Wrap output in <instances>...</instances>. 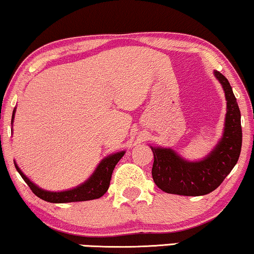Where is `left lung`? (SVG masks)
Instances as JSON below:
<instances>
[{
    "label": "left lung",
    "instance_id": "8db88e82",
    "mask_svg": "<svg viewBox=\"0 0 254 254\" xmlns=\"http://www.w3.org/2000/svg\"><path fill=\"white\" fill-rule=\"evenodd\" d=\"M214 75L224 88L227 111L224 134L213 151L202 160L189 161L173 149L151 146L154 154L153 180L166 193L198 196L213 192L239 159L243 142L239 106L226 77L217 70Z\"/></svg>",
    "mask_w": 254,
    "mask_h": 254
}]
</instances>
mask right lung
I'll use <instances>...</instances> for the list:
<instances>
[{
  "mask_svg": "<svg viewBox=\"0 0 254 254\" xmlns=\"http://www.w3.org/2000/svg\"><path fill=\"white\" fill-rule=\"evenodd\" d=\"M15 112H16V108H14V112H12L11 125L12 121H14ZM124 154L125 152L122 151L106 156V158L100 162L98 167H96V170L94 171V173L90 175L88 180L84 181L83 184L79 185V186L75 187V189L62 190V192H51V190H45L40 189L39 186H36L33 181H30L26 175L22 173V171L18 168L16 162H14V164L17 172L22 177V179L26 181L28 186L30 187V190H33V193L35 194L36 196H39L40 199L54 203L87 201V200L101 198L103 194L107 192L115 165L118 164L119 160L124 156Z\"/></svg>",
  "mask_w": 254,
  "mask_h": 254,
  "instance_id": "1",
  "label": "right lung"
}]
</instances>
